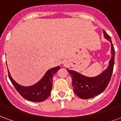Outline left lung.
I'll use <instances>...</instances> for the list:
<instances>
[{
    "label": "left lung",
    "instance_id": "8db88e82",
    "mask_svg": "<svg viewBox=\"0 0 121 121\" xmlns=\"http://www.w3.org/2000/svg\"><path fill=\"white\" fill-rule=\"evenodd\" d=\"M103 33L104 37L111 43L112 46V58L106 70L96 77L89 78L82 75L76 71L67 69L72 77V85L74 92L82 99H91L102 93L107 87L112 78L114 66V47L112 44L110 36L104 30H103Z\"/></svg>",
    "mask_w": 121,
    "mask_h": 121
}]
</instances>
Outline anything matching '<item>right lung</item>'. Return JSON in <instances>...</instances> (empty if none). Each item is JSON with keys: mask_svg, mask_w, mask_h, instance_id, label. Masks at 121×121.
<instances>
[{"mask_svg": "<svg viewBox=\"0 0 121 121\" xmlns=\"http://www.w3.org/2000/svg\"><path fill=\"white\" fill-rule=\"evenodd\" d=\"M60 69V67L58 66L48 70L38 83L30 87L21 86L17 84L11 77L9 71L8 72L12 84L23 98L30 101L39 102L45 100L50 96L52 87L53 76Z\"/></svg>", "mask_w": 121, "mask_h": 121, "instance_id": "right-lung-1", "label": "right lung"}]
</instances>
